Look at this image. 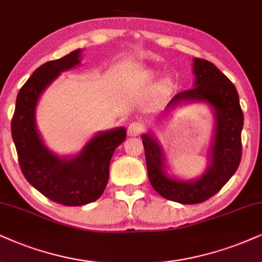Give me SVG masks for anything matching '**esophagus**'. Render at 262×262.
Wrapping results in <instances>:
<instances>
[{
	"mask_svg": "<svg viewBox=\"0 0 262 262\" xmlns=\"http://www.w3.org/2000/svg\"><path fill=\"white\" fill-rule=\"evenodd\" d=\"M144 130V125L140 121H134L128 125L127 134L128 136H138L142 134V131Z\"/></svg>",
	"mask_w": 262,
	"mask_h": 262,
	"instance_id": "1",
	"label": "esophagus"
}]
</instances>
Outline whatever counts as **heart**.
<instances>
[{"instance_id": "1", "label": "heart", "mask_w": 262, "mask_h": 262, "mask_svg": "<svg viewBox=\"0 0 262 262\" xmlns=\"http://www.w3.org/2000/svg\"><path fill=\"white\" fill-rule=\"evenodd\" d=\"M150 76H151V77H156L157 74H151ZM171 87H172V81H171L170 79H164L163 81H161V82L159 83V90H160V92H164V93L169 92L170 90H171Z\"/></svg>"}]
</instances>
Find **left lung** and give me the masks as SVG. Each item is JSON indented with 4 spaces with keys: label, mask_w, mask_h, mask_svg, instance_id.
<instances>
[{
    "label": "left lung",
    "mask_w": 262,
    "mask_h": 262,
    "mask_svg": "<svg viewBox=\"0 0 262 262\" xmlns=\"http://www.w3.org/2000/svg\"><path fill=\"white\" fill-rule=\"evenodd\" d=\"M193 73L194 87L173 96L166 109L185 102H205L212 108L215 135L205 172L193 181L166 175L163 148L151 135H142L150 185L161 196L181 204H198L216 194L234 175L242 159L244 116L234 85L211 62L200 58L193 59Z\"/></svg>",
    "instance_id": "8db88e82"
}]
</instances>
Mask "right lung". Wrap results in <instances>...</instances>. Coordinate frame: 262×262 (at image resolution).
<instances>
[{
	"label": "right lung",
	"mask_w": 262,
	"mask_h": 262,
	"mask_svg": "<svg viewBox=\"0 0 262 262\" xmlns=\"http://www.w3.org/2000/svg\"><path fill=\"white\" fill-rule=\"evenodd\" d=\"M81 50L42 64L17 96L12 119V137L23 175L48 199L67 206H80L97 200L109 179V164L116 147L126 138V128L98 132L73 158H60L45 146L35 121L41 93L60 73L80 64Z\"/></svg>",
	"instance_id": "obj_1"
}]
</instances>
